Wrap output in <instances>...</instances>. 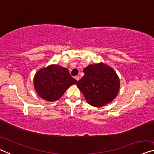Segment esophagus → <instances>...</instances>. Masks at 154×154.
I'll return each mask as SVG.
<instances>
[{
  "label": "esophagus",
  "mask_w": 154,
  "mask_h": 154,
  "mask_svg": "<svg viewBox=\"0 0 154 154\" xmlns=\"http://www.w3.org/2000/svg\"><path fill=\"white\" fill-rule=\"evenodd\" d=\"M75 79H76L77 81H79V79H80V78H79V76H75Z\"/></svg>",
  "instance_id": "1"
}]
</instances>
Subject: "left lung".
<instances>
[{"instance_id":"obj_1","label":"left lung","mask_w":154,"mask_h":154,"mask_svg":"<svg viewBox=\"0 0 154 154\" xmlns=\"http://www.w3.org/2000/svg\"><path fill=\"white\" fill-rule=\"evenodd\" d=\"M84 76L77 83L87 102L100 107L112 102L118 96L120 82L113 69L103 62L90 64L83 69Z\"/></svg>"}]
</instances>
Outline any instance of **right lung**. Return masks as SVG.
<instances>
[{
    "label": "right lung",
    "mask_w": 154,
    "mask_h": 154,
    "mask_svg": "<svg viewBox=\"0 0 154 154\" xmlns=\"http://www.w3.org/2000/svg\"><path fill=\"white\" fill-rule=\"evenodd\" d=\"M77 82L66 68L58 64L41 68L34 77V88L36 93L49 102L58 100L68 88Z\"/></svg>",
    "instance_id": "add662e5"
}]
</instances>
